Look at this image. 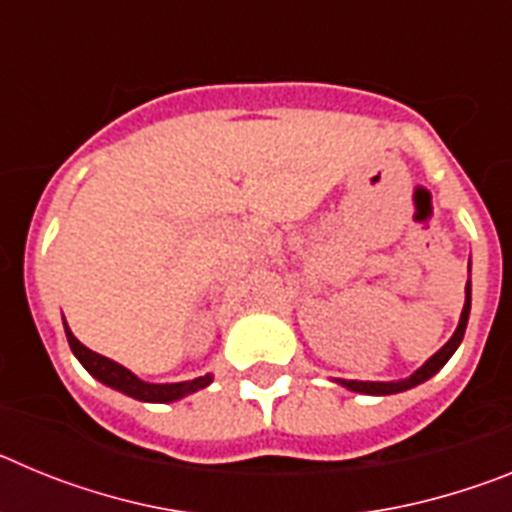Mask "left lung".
Wrapping results in <instances>:
<instances>
[{
    "label": "left lung",
    "instance_id": "obj_1",
    "mask_svg": "<svg viewBox=\"0 0 512 512\" xmlns=\"http://www.w3.org/2000/svg\"><path fill=\"white\" fill-rule=\"evenodd\" d=\"M469 271H472V264H469ZM464 295L467 297H464V307H461L459 325H456L454 336L443 343V346L438 348L436 354L425 361L423 366H418L410 377L395 379V382H359V379H333V382L341 384V387H346V390L351 392H359V395H397V392L413 390V387H418V384L428 382L433 374L441 372L443 366H446V361L454 356V351L461 346V341H464V330H467V323H469V310H472V279H467Z\"/></svg>",
    "mask_w": 512,
    "mask_h": 512
}]
</instances>
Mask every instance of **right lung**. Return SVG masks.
I'll list each match as a JSON object with an SVG mask.
<instances>
[{
    "label": "right lung",
    "mask_w": 512,
    "mask_h": 512,
    "mask_svg": "<svg viewBox=\"0 0 512 512\" xmlns=\"http://www.w3.org/2000/svg\"><path fill=\"white\" fill-rule=\"evenodd\" d=\"M63 330H66V338H69V346L74 351V356L79 359V364L92 374L94 379H99L102 384L112 387V390L122 392V395L133 397L140 402H176L182 397L194 395V392L205 390L207 384H212V372H207L205 377H194L187 382H146L140 379L138 374H133L128 366L117 364V361L107 359V356L97 354L92 348H87L79 338L71 333V328L63 320Z\"/></svg>",
    "instance_id": "right-lung-1"
}]
</instances>
